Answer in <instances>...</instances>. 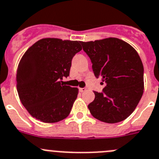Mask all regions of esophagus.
Here are the masks:
<instances>
[{
	"label": "esophagus",
	"mask_w": 159,
	"mask_h": 159,
	"mask_svg": "<svg viewBox=\"0 0 159 159\" xmlns=\"http://www.w3.org/2000/svg\"><path fill=\"white\" fill-rule=\"evenodd\" d=\"M79 90H80V92H84V91H87V88L86 87H82V88H79Z\"/></svg>",
	"instance_id": "esophagus-1"
}]
</instances>
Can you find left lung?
<instances>
[{
  "label": "left lung",
  "mask_w": 159,
  "mask_h": 159,
  "mask_svg": "<svg viewBox=\"0 0 159 159\" xmlns=\"http://www.w3.org/2000/svg\"><path fill=\"white\" fill-rule=\"evenodd\" d=\"M80 43L91 59L95 77L106 83L102 92L94 91L90 112L106 123L122 121L135 110L143 93V65L139 54L129 43L116 38Z\"/></svg>",
  "instance_id": "obj_1"
}]
</instances>
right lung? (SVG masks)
<instances>
[{"instance_id":"obj_1","label":"right lung","mask_w":159,"mask_h":159,"mask_svg":"<svg viewBox=\"0 0 159 159\" xmlns=\"http://www.w3.org/2000/svg\"><path fill=\"white\" fill-rule=\"evenodd\" d=\"M82 49L80 42L43 39L23 54L16 72V87L22 104L33 117L45 123L66 118L78 88L64 85L72 60Z\"/></svg>"}]
</instances>
